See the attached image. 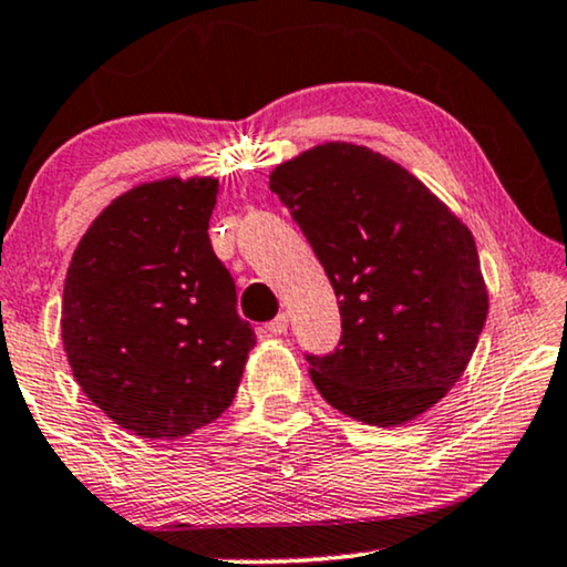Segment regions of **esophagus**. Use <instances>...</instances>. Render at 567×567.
Segmentation results:
<instances>
[{
    "label": "esophagus",
    "instance_id": "1",
    "mask_svg": "<svg viewBox=\"0 0 567 567\" xmlns=\"http://www.w3.org/2000/svg\"><path fill=\"white\" fill-rule=\"evenodd\" d=\"M266 330H268V336H284L286 330H289V315H278L276 320H270L268 324H266Z\"/></svg>",
    "mask_w": 567,
    "mask_h": 567
}]
</instances>
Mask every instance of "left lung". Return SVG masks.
I'll return each instance as SVG.
<instances>
[{"instance_id":"obj_1","label":"left lung","mask_w":567,"mask_h":567,"mask_svg":"<svg viewBox=\"0 0 567 567\" xmlns=\"http://www.w3.org/2000/svg\"><path fill=\"white\" fill-rule=\"evenodd\" d=\"M270 190L336 289L343 338L307 355L324 402L379 429L415 421L460 382L487 320L467 224L398 162L324 142L281 162Z\"/></svg>"}]
</instances>
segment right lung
<instances>
[{
	"label": "right lung",
	"instance_id": "obj_1",
	"mask_svg": "<svg viewBox=\"0 0 567 567\" xmlns=\"http://www.w3.org/2000/svg\"><path fill=\"white\" fill-rule=\"evenodd\" d=\"M216 177H159L113 198L69 262L61 340L82 392L142 439H183L235 400L255 332L208 219Z\"/></svg>",
	"mask_w": 567,
	"mask_h": 567
}]
</instances>
